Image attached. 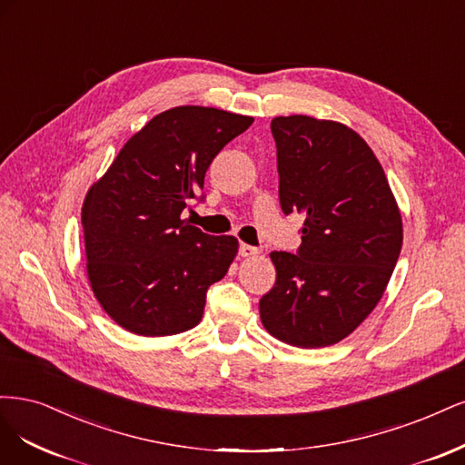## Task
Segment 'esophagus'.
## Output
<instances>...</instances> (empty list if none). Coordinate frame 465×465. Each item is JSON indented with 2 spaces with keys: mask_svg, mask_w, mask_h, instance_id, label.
Masks as SVG:
<instances>
[{
  "mask_svg": "<svg viewBox=\"0 0 465 465\" xmlns=\"http://www.w3.org/2000/svg\"><path fill=\"white\" fill-rule=\"evenodd\" d=\"M257 252H259L257 247L247 245V243H239V254H242V257H254Z\"/></svg>",
  "mask_w": 465,
  "mask_h": 465,
  "instance_id": "obj_1",
  "label": "esophagus"
}]
</instances>
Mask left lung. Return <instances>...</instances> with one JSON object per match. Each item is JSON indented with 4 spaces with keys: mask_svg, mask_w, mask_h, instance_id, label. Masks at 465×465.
I'll use <instances>...</instances> for the list:
<instances>
[{
    "mask_svg": "<svg viewBox=\"0 0 465 465\" xmlns=\"http://www.w3.org/2000/svg\"><path fill=\"white\" fill-rule=\"evenodd\" d=\"M278 197L305 216L297 251H272L274 288L259 302L274 338L332 346L379 303L401 251V216L384 170L350 127L309 115L274 117Z\"/></svg>",
    "mask_w": 465,
    "mask_h": 465,
    "instance_id": "1",
    "label": "left lung"
}]
</instances>
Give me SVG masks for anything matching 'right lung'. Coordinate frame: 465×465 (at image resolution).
Returning <instances> with one entry per match:
<instances>
[{
	"instance_id": "add662e5",
	"label": "right lung",
	"mask_w": 465,
	"mask_h": 465,
	"mask_svg": "<svg viewBox=\"0 0 465 465\" xmlns=\"http://www.w3.org/2000/svg\"><path fill=\"white\" fill-rule=\"evenodd\" d=\"M252 117L179 106L127 141L83 204L86 272L102 309L141 336L197 326L206 292L237 252L232 235H208L183 220L204 201V173Z\"/></svg>"
}]
</instances>
